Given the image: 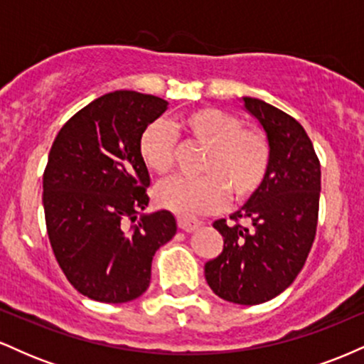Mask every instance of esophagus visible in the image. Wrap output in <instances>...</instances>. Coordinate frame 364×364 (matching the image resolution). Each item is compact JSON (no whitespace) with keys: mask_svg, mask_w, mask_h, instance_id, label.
Returning <instances> with one entry per match:
<instances>
[{"mask_svg":"<svg viewBox=\"0 0 364 364\" xmlns=\"http://www.w3.org/2000/svg\"><path fill=\"white\" fill-rule=\"evenodd\" d=\"M200 220H196V219H186V217H179L178 219V225H179V229H181V231H185V232H191V231H195L196 228H200Z\"/></svg>","mask_w":364,"mask_h":364,"instance_id":"1","label":"esophagus"}]
</instances>
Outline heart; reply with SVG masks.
<instances>
[{
	"label": "heart",
	"instance_id": "b5f03b06",
	"mask_svg": "<svg viewBox=\"0 0 364 364\" xmlns=\"http://www.w3.org/2000/svg\"><path fill=\"white\" fill-rule=\"evenodd\" d=\"M200 145L205 154L200 161L198 179L174 178L162 183L156 200L178 215H198L224 205L228 193L232 203H243L260 190L270 166V145L258 128L243 127L232 112L219 107H198L183 112L168 124L154 121L139 139L141 161L156 174L173 169L176 136Z\"/></svg>",
	"mask_w": 364,
	"mask_h": 364
}]
</instances>
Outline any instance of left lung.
<instances>
[{
    "label": "left lung",
    "mask_w": 364,
    "mask_h": 364,
    "mask_svg": "<svg viewBox=\"0 0 364 364\" xmlns=\"http://www.w3.org/2000/svg\"><path fill=\"white\" fill-rule=\"evenodd\" d=\"M241 102L269 140V173L260 190L231 215L235 223H214L224 250L205 263V279L219 298L252 306L281 294L301 272L315 240L321 173L298 121L260 99Z\"/></svg>",
    "instance_id": "obj_1"
}]
</instances>
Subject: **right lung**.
<instances>
[{"mask_svg": "<svg viewBox=\"0 0 364 364\" xmlns=\"http://www.w3.org/2000/svg\"><path fill=\"white\" fill-rule=\"evenodd\" d=\"M166 109L156 95L114 90L87 104L54 139L43 178L48 236L66 279L94 301L144 294L154 255L176 235L169 210L140 214L150 176L139 139Z\"/></svg>", "mask_w": 364, "mask_h": 364, "instance_id": "right-lung-1", "label": "right lung"}]
</instances>
